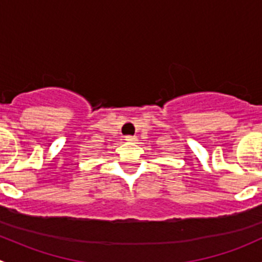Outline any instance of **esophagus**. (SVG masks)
I'll list each match as a JSON object with an SVG mask.
<instances>
[{
	"mask_svg": "<svg viewBox=\"0 0 262 262\" xmlns=\"http://www.w3.org/2000/svg\"><path fill=\"white\" fill-rule=\"evenodd\" d=\"M125 141L126 142H134V141H137V138H136V137H133V136H126Z\"/></svg>",
	"mask_w": 262,
	"mask_h": 262,
	"instance_id": "34e87169",
	"label": "esophagus"
}]
</instances>
